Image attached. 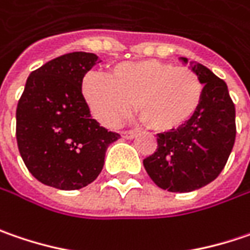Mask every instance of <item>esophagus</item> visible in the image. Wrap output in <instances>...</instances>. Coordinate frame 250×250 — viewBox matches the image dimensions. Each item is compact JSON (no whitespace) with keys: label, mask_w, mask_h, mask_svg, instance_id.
<instances>
[{"label":"esophagus","mask_w":250,"mask_h":250,"mask_svg":"<svg viewBox=\"0 0 250 250\" xmlns=\"http://www.w3.org/2000/svg\"><path fill=\"white\" fill-rule=\"evenodd\" d=\"M121 136L125 139H133V138H136V133L135 132H122Z\"/></svg>","instance_id":"34e87169"}]
</instances>
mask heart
Here are the masks:
<instances>
[{"label": "heart", "instance_id": "1", "mask_svg": "<svg viewBox=\"0 0 250 250\" xmlns=\"http://www.w3.org/2000/svg\"><path fill=\"white\" fill-rule=\"evenodd\" d=\"M80 91L91 115L105 126H117L135 105L152 131L167 133L194 118L204 85L193 70L146 59L117 63L108 76L90 71Z\"/></svg>", "mask_w": 250, "mask_h": 250}]
</instances>
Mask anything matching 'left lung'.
Here are the masks:
<instances>
[{
    "mask_svg": "<svg viewBox=\"0 0 250 250\" xmlns=\"http://www.w3.org/2000/svg\"><path fill=\"white\" fill-rule=\"evenodd\" d=\"M200 77L204 95L194 118L177 131L159 133L157 149L144 166L157 187L188 193L215 180L235 144V105L228 87L206 66L180 57Z\"/></svg>",
    "mask_w": 250,
    "mask_h": 250,
    "instance_id": "left-lung-1",
    "label": "left lung"
}]
</instances>
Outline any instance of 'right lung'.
I'll list each match as a JSON object with an SVG mask.
<instances>
[{
    "label": "right lung",
    "mask_w": 250,
    "mask_h": 250,
    "mask_svg": "<svg viewBox=\"0 0 250 250\" xmlns=\"http://www.w3.org/2000/svg\"><path fill=\"white\" fill-rule=\"evenodd\" d=\"M101 60L74 52L32 71L17 108V142L31 174L46 186L79 190L104 166L106 147L119 139L91 118L83 77Z\"/></svg>",
    "instance_id": "add662e5"
}]
</instances>
